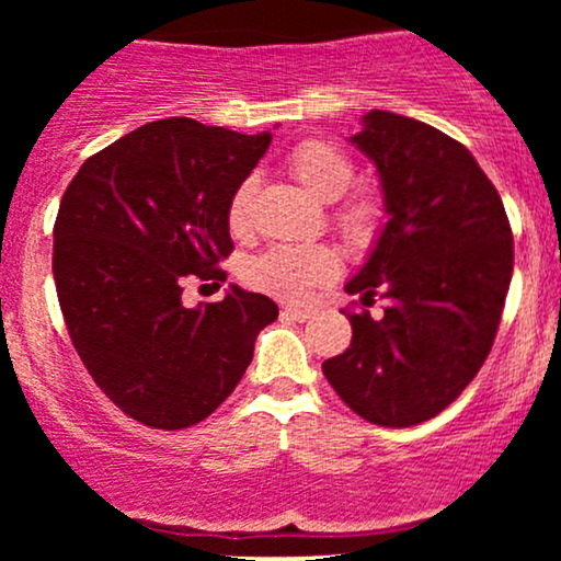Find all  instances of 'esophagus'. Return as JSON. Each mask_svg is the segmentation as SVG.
<instances>
[{"mask_svg":"<svg viewBox=\"0 0 561 561\" xmlns=\"http://www.w3.org/2000/svg\"><path fill=\"white\" fill-rule=\"evenodd\" d=\"M282 317H289L293 321H306V319H311V317H313V311H311V308L287 306V308H282Z\"/></svg>","mask_w":561,"mask_h":561,"instance_id":"obj_1","label":"esophagus"}]
</instances>
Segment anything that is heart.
I'll use <instances>...</instances> for the list:
<instances>
[{
    "label": "heart",
    "instance_id": "b5f03b06",
    "mask_svg": "<svg viewBox=\"0 0 561 561\" xmlns=\"http://www.w3.org/2000/svg\"><path fill=\"white\" fill-rule=\"evenodd\" d=\"M287 169L319 199H337L334 221L351 244H364L375 237L382 221V205L366 192L345 195L353 184V160L337 145L324 139H306L287 152ZM255 179L248 176L231 192L227 205V227L234 237L250 231V205ZM340 268V259L327 244H272L263 253L244 261V285L279 300H300L321 282H330Z\"/></svg>",
    "mask_w": 561,
    "mask_h": 561
}]
</instances>
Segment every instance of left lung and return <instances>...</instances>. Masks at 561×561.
I'll use <instances>...</instances> for the list:
<instances>
[{
	"label": "left lung",
	"instance_id": "1",
	"mask_svg": "<svg viewBox=\"0 0 561 561\" xmlns=\"http://www.w3.org/2000/svg\"><path fill=\"white\" fill-rule=\"evenodd\" d=\"M351 141L377 165L388 224L345 293L364 306L379 295L385 313H347L351 347L321 369L366 422L411 427L485 364L512 282V227L491 179L448 134L371 111Z\"/></svg>",
	"mask_w": 561,
	"mask_h": 561
}]
</instances>
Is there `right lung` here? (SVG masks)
I'll list each match as a JSON object with an SVG mask.
<instances>
[{
	"mask_svg": "<svg viewBox=\"0 0 561 561\" xmlns=\"http://www.w3.org/2000/svg\"><path fill=\"white\" fill-rule=\"evenodd\" d=\"M268 141L152 121L83 160L60 199L53 274L68 334L96 388L147 427L208 420L279 317L274 300L237 285L218 302H182L190 276L227 282L229 197Z\"/></svg>",
	"mask_w": 561,
	"mask_h": 561,
	"instance_id": "right-lung-1",
	"label": "right lung"
}]
</instances>
